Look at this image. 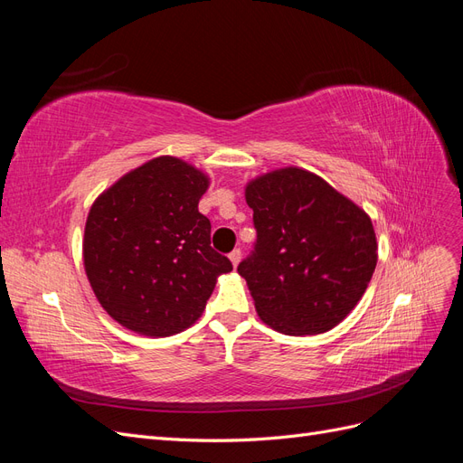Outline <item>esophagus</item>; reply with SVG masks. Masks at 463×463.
<instances>
[{
    "label": "esophagus",
    "instance_id": "1",
    "mask_svg": "<svg viewBox=\"0 0 463 463\" xmlns=\"http://www.w3.org/2000/svg\"><path fill=\"white\" fill-rule=\"evenodd\" d=\"M230 260H232L233 266L240 264V260H241V250H240V249H233L232 253H230Z\"/></svg>",
    "mask_w": 463,
    "mask_h": 463
}]
</instances>
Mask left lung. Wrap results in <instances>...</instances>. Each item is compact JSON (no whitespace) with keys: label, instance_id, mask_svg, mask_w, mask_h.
<instances>
[{"label":"left lung","instance_id":"left-lung-1","mask_svg":"<svg viewBox=\"0 0 463 463\" xmlns=\"http://www.w3.org/2000/svg\"><path fill=\"white\" fill-rule=\"evenodd\" d=\"M257 243L237 266L262 322L288 335L332 330L354 311L376 266L363 208L325 179L289 165L249 181Z\"/></svg>","mask_w":463,"mask_h":463}]
</instances>
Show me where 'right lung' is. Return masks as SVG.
Returning <instances> with one entry per match:
<instances>
[{
	"instance_id": "add662e5",
	"label": "right lung",
	"mask_w": 463,
	"mask_h": 463,
	"mask_svg": "<svg viewBox=\"0 0 463 463\" xmlns=\"http://www.w3.org/2000/svg\"><path fill=\"white\" fill-rule=\"evenodd\" d=\"M210 185L191 164L158 156L90 206L82 240L87 278L104 311L137 334L172 335L197 320L232 262L210 245L199 201Z\"/></svg>"
}]
</instances>
